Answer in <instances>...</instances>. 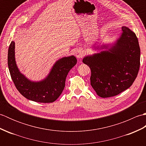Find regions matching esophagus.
Segmentation results:
<instances>
[{
    "label": "esophagus",
    "instance_id": "esophagus-1",
    "mask_svg": "<svg viewBox=\"0 0 146 146\" xmlns=\"http://www.w3.org/2000/svg\"><path fill=\"white\" fill-rule=\"evenodd\" d=\"M75 54H76V58H78V59H80V58H82L83 56H84L85 52H84V51H83V50L82 48H79L76 50Z\"/></svg>",
    "mask_w": 146,
    "mask_h": 146
}]
</instances>
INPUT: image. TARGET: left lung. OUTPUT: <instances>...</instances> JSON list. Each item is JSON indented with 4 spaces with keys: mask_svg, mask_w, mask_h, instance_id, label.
Instances as JSON below:
<instances>
[{
    "mask_svg": "<svg viewBox=\"0 0 146 146\" xmlns=\"http://www.w3.org/2000/svg\"><path fill=\"white\" fill-rule=\"evenodd\" d=\"M122 33L108 50L83 58L91 70L92 88L99 97H113L134 83L140 67L141 50L135 34L123 26ZM101 49H107L108 46Z\"/></svg>",
    "mask_w": 146,
    "mask_h": 146,
    "instance_id": "1",
    "label": "left lung"
}]
</instances>
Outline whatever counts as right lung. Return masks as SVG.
Returning <instances> with one entry per match:
<instances>
[{"instance_id":"obj_1","label":"right lung","mask_w":146,"mask_h":146,"mask_svg":"<svg viewBox=\"0 0 146 146\" xmlns=\"http://www.w3.org/2000/svg\"><path fill=\"white\" fill-rule=\"evenodd\" d=\"M15 42L8 50V67L11 78L20 94L28 100L40 103H51L60 97L70 70L76 64L74 56L64 57L56 62L49 75L41 82H32L22 74L15 60Z\"/></svg>"}]
</instances>
